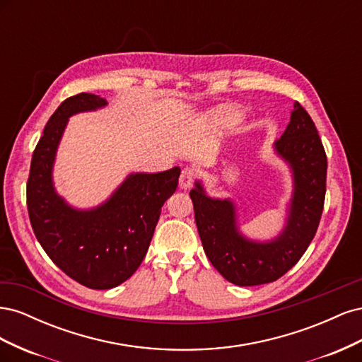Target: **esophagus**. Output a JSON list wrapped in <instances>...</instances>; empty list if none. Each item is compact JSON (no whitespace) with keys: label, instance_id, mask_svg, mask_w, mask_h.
Wrapping results in <instances>:
<instances>
[{"label":"esophagus","instance_id":"esophagus-1","mask_svg":"<svg viewBox=\"0 0 362 362\" xmlns=\"http://www.w3.org/2000/svg\"><path fill=\"white\" fill-rule=\"evenodd\" d=\"M194 178H196V173H194V170H193L192 168H185V169H182V172H181V177H180V187H181V189H184V190L190 189L192 185H193Z\"/></svg>","mask_w":362,"mask_h":362}]
</instances>
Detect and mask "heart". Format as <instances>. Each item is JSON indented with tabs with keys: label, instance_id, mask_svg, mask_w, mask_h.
I'll use <instances>...</instances> for the list:
<instances>
[{
	"label": "heart",
	"instance_id": "1",
	"mask_svg": "<svg viewBox=\"0 0 362 362\" xmlns=\"http://www.w3.org/2000/svg\"><path fill=\"white\" fill-rule=\"evenodd\" d=\"M235 119H237V113L233 110H226V108H222V110L214 113V120L218 125H229L233 124Z\"/></svg>",
	"mask_w": 362,
	"mask_h": 362
}]
</instances>
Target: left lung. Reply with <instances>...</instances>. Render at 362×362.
<instances>
[{
  "label": "left lung",
  "mask_w": 362,
  "mask_h": 362,
  "mask_svg": "<svg viewBox=\"0 0 362 362\" xmlns=\"http://www.w3.org/2000/svg\"><path fill=\"white\" fill-rule=\"evenodd\" d=\"M293 170L294 192L287 225L269 243L250 242L238 233L229 199L210 198L201 182L190 190L205 254L221 275L235 286H261L279 279L300 259L317 233L326 193V152L311 116L294 103L290 124L275 144Z\"/></svg>",
  "instance_id": "1"
}]
</instances>
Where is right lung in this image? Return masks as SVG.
<instances>
[{
    "instance_id": "obj_1",
    "label": "right lung",
    "mask_w": 362,
    "mask_h": 362,
    "mask_svg": "<svg viewBox=\"0 0 362 362\" xmlns=\"http://www.w3.org/2000/svg\"><path fill=\"white\" fill-rule=\"evenodd\" d=\"M104 105V98L93 93L64 100L33 152L27 181L28 216L40 246L69 278L93 290L117 287L139 269L181 172L177 166L131 173L110 199L92 210H75L64 202L52 185V164L64 127L72 115Z\"/></svg>"
}]
</instances>
